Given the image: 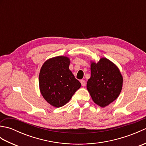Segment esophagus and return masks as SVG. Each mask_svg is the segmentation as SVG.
I'll return each mask as SVG.
<instances>
[{"instance_id":"obj_1","label":"esophagus","mask_w":146,"mask_h":146,"mask_svg":"<svg viewBox=\"0 0 146 146\" xmlns=\"http://www.w3.org/2000/svg\"><path fill=\"white\" fill-rule=\"evenodd\" d=\"M80 82H81V83H82V85L83 86H85L86 85V82H85V80H82L81 81H80Z\"/></svg>"}]
</instances>
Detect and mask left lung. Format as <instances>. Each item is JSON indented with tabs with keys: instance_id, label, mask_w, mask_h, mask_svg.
I'll use <instances>...</instances> for the list:
<instances>
[{
	"instance_id": "8db88e82",
	"label": "left lung",
	"mask_w": 146,
	"mask_h": 146,
	"mask_svg": "<svg viewBox=\"0 0 146 146\" xmlns=\"http://www.w3.org/2000/svg\"><path fill=\"white\" fill-rule=\"evenodd\" d=\"M90 69L91 76L86 88L95 103L105 107L119 97L122 88V76L119 68L105 58L97 63L92 62Z\"/></svg>"
}]
</instances>
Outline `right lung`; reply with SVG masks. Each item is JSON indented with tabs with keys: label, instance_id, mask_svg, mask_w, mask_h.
I'll list each match as a JSON object with an SVG mask.
<instances>
[{
	"label": "right lung",
	"instance_id": "right-lung-1",
	"mask_svg": "<svg viewBox=\"0 0 146 146\" xmlns=\"http://www.w3.org/2000/svg\"><path fill=\"white\" fill-rule=\"evenodd\" d=\"M70 63V59L66 56L54 57L45 61L40 70V91L53 107H63L81 86L69 70Z\"/></svg>",
	"mask_w": 146,
	"mask_h": 146
}]
</instances>
